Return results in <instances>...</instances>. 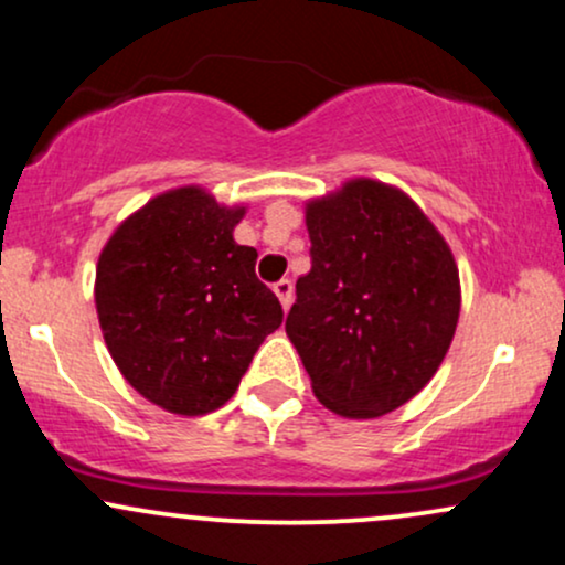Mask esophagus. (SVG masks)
<instances>
[{"mask_svg": "<svg viewBox=\"0 0 565 565\" xmlns=\"http://www.w3.org/2000/svg\"><path fill=\"white\" fill-rule=\"evenodd\" d=\"M274 291H276L278 300H281V308H284V310H289V305H291V295H295V287H291L289 278H281V281H276V284H274Z\"/></svg>", "mask_w": 565, "mask_h": 565, "instance_id": "34e87169", "label": "esophagus"}]
</instances>
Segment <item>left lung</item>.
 I'll return each mask as SVG.
<instances>
[{"mask_svg": "<svg viewBox=\"0 0 565 565\" xmlns=\"http://www.w3.org/2000/svg\"><path fill=\"white\" fill-rule=\"evenodd\" d=\"M310 270L297 278L287 334L316 398L348 419L412 401L449 350L459 270L436 225L372 178L305 204Z\"/></svg>", "mask_w": 565, "mask_h": 565, "instance_id": "1", "label": "left lung"}]
</instances>
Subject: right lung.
<instances>
[{
    "instance_id": "right-lung-1",
    "label": "right lung",
    "mask_w": 565,
    "mask_h": 565,
    "mask_svg": "<svg viewBox=\"0 0 565 565\" xmlns=\"http://www.w3.org/2000/svg\"><path fill=\"white\" fill-rule=\"evenodd\" d=\"M246 206L199 185L172 188L111 233L95 270V308L114 364L142 398L201 417L236 393L252 355L284 321L236 244Z\"/></svg>"
}]
</instances>
